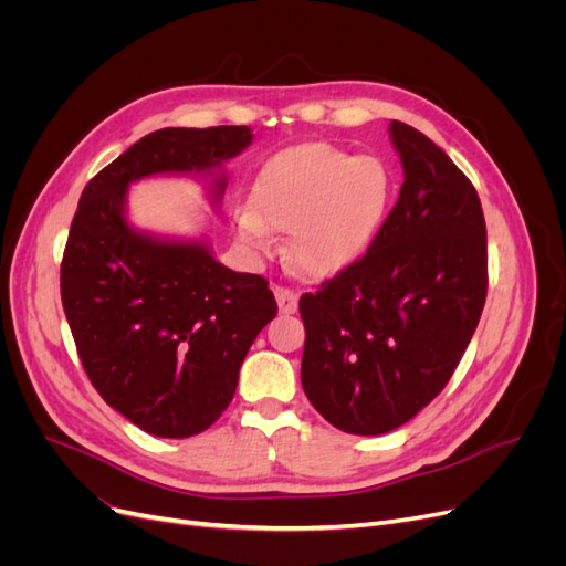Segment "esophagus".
<instances>
[{"label": "esophagus", "mask_w": 566, "mask_h": 566, "mask_svg": "<svg viewBox=\"0 0 566 566\" xmlns=\"http://www.w3.org/2000/svg\"><path fill=\"white\" fill-rule=\"evenodd\" d=\"M273 295H276L281 314H295L297 312V293H295V290H290L285 285H276V287H273Z\"/></svg>", "instance_id": "34e87169"}]
</instances>
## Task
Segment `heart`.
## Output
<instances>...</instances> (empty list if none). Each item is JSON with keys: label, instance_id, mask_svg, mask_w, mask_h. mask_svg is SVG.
<instances>
[{"label": "heart", "instance_id": "b5f03b06", "mask_svg": "<svg viewBox=\"0 0 566 566\" xmlns=\"http://www.w3.org/2000/svg\"><path fill=\"white\" fill-rule=\"evenodd\" d=\"M391 198V172L375 156L333 144L276 153L256 175L250 208L233 214V233L266 250L271 231H290V256L312 276L352 266L378 233Z\"/></svg>", "mask_w": 566, "mask_h": 566}]
</instances>
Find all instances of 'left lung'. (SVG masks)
<instances>
[{"label":"left lung","instance_id":"obj_1","mask_svg":"<svg viewBox=\"0 0 566 566\" xmlns=\"http://www.w3.org/2000/svg\"><path fill=\"white\" fill-rule=\"evenodd\" d=\"M403 184L361 260L304 293L302 387L337 430H397L447 387L486 302V224L472 181L391 119Z\"/></svg>","mask_w":566,"mask_h":566}]
</instances>
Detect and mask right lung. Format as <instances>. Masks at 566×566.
I'll use <instances>...</instances> for the list:
<instances>
[{
	"instance_id": "right-lung-1",
	"label": "right lung",
	"mask_w": 566,
	"mask_h": 566,
	"mask_svg": "<svg viewBox=\"0 0 566 566\" xmlns=\"http://www.w3.org/2000/svg\"><path fill=\"white\" fill-rule=\"evenodd\" d=\"M252 144L250 127H165L84 186L61 262L63 312L104 401L144 432L200 434L231 403L238 370L279 306L266 279L219 264L205 241L134 229L127 191L153 175H205Z\"/></svg>"
}]
</instances>
